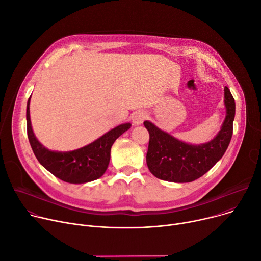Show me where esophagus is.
I'll use <instances>...</instances> for the list:
<instances>
[{
    "mask_svg": "<svg viewBox=\"0 0 261 261\" xmlns=\"http://www.w3.org/2000/svg\"><path fill=\"white\" fill-rule=\"evenodd\" d=\"M147 118V113L144 111H137L133 114L132 120L134 125H142L144 123V120Z\"/></svg>",
    "mask_w": 261,
    "mask_h": 261,
    "instance_id": "esophagus-1",
    "label": "esophagus"
}]
</instances>
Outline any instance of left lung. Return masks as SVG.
Returning <instances> with one entry per match:
<instances>
[{
	"label": "left lung",
	"mask_w": 261,
	"mask_h": 261,
	"mask_svg": "<svg viewBox=\"0 0 261 261\" xmlns=\"http://www.w3.org/2000/svg\"><path fill=\"white\" fill-rule=\"evenodd\" d=\"M224 105L227 115L220 131L211 142L201 145L178 141L151 121H144L150 134L147 165L152 174L173 182H190L205 174L222 158L232 138L235 100L228 87H224Z\"/></svg>",
	"instance_id": "8db88e82"
}]
</instances>
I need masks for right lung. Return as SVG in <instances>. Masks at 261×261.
<instances>
[{
    "instance_id": "right-lung-1",
    "label": "right lung",
    "mask_w": 261,
    "mask_h": 261,
    "mask_svg": "<svg viewBox=\"0 0 261 261\" xmlns=\"http://www.w3.org/2000/svg\"><path fill=\"white\" fill-rule=\"evenodd\" d=\"M30 97L27 102V135L32 151L40 164L56 177L70 184H85L102 176L110 162V151L117 137L131 128V124H121L83 148L58 152L45 148L34 135L29 112Z\"/></svg>"
}]
</instances>
